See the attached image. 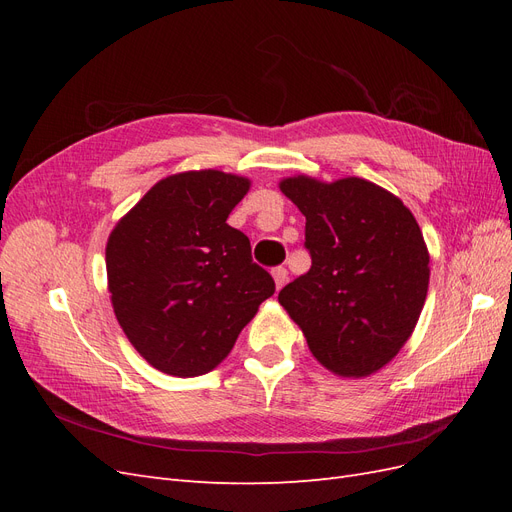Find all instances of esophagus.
Wrapping results in <instances>:
<instances>
[{
  "mask_svg": "<svg viewBox=\"0 0 512 512\" xmlns=\"http://www.w3.org/2000/svg\"><path fill=\"white\" fill-rule=\"evenodd\" d=\"M271 275H273V282H275V288L280 290L286 282H288V271L284 269V267H275L273 271H271Z\"/></svg>",
  "mask_w": 512,
  "mask_h": 512,
  "instance_id": "obj_1",
  "label": "esophagus"
}]
</instances>
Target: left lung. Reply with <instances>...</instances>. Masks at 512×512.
Masks as SVG:
<instances>
[{
    "instance_id": "1",
    "label": "left lung",
    "mask_w": 512,
    "mask_h": 512,
    "mask_svg": "<svg viewBox=\"0 0 512 512\" xmlns=\"http://www.w3.org/2000/svg\"><path fill=\"white\" fill-rule=\"evenodd\" d=\"M280 190L305 215L312 267L280 290L314 359L363 378L410 339L429 288L423 232L401 198L361 177L294 175Z\"/></svg>"
}]
</instances>
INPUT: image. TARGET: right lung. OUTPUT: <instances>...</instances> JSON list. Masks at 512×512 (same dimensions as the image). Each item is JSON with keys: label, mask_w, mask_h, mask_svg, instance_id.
I'll return each instance as SVG.
<instances>
[{"label": "right lung", "mask_w": 512, "mask_h": 512, "mask_svg": "<svg viewBox=\"0 0 512 512\" xmlns=\"http://www.w3.org/2000/svg\"><path fill=\"white\" fill-rule=\"evenodd\" d=\"M250 185L213 168L168 175L108 235L106 277L119 327L168 376L218 367L275 292L273 277L252 262L250 239L226 224Z\"/></svg>", "instance_id": "right-lung-1"}]
</instances>
